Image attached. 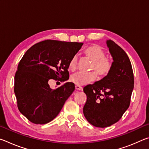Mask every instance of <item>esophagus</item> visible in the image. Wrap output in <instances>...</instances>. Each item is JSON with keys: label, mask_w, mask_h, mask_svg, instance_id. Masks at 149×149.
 <instances>
[{"label": "esophagus", "mask_w": 149, "mask_h": 149, "mask_svg": "<svg viewBox=\"0 0 149 149\" xmlns=\"http://www.w3.org/2000/svg\"><path fill=\"white\" fill-rule=\"evenodd\" d=\"M75 89L77 90V91H81V90H82V87L79 86V85H75Z\"/></svg>", "instance_id": "esophagus-1"}]
</instances>
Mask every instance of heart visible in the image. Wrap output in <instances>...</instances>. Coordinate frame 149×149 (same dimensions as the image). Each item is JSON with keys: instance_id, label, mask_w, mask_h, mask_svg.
I'll use <instances>...</instances> for the list:
<instances>
[{"instance_id": "obj_1", "label": "heart", "mask_w": 149, "mask_h": 149, "mask_svg": "<svg viewBox=\"0 0 149 149\" xmlns=\"http://www.w3.org/2000/svg\"><path fill=\"white\" fill-rule=\"evenodd\" d=\"M85 54L93 61L91 70H95L96 74L99 77H104L110 72L112 68V61L105 57V51L99 45H93L88 47L85 50ZM77 56L76 54L73 56L70 59L68 66L69 68L74 71L77 68ZM96 79V75L94 72H78L73 74L70 80L72 83L77 85H85L93 82Z\"/></svg>"}]
</instances>
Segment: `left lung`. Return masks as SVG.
I'll return each instance as SVG.
<instances>
[{
  "mask_svg": "<svg viewBox=\"0 0 149 149\" xmlns=\"http://www.w3.org/2000/svg\"><path fill=\"white\" fill-rule=\"evenodd\" d=\"M113 62L110 72L98 81L84 88L87 95L84 114L91 124L106 127L119 121L130 107L134 87L129 57L112 40L106 41Z\"/></svg>",
  "mask_w": 149,
  "mask_h": 149,
  "instance_id": "obj_1",
  "label": "left lung"
}]
</instances>
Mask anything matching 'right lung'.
Wrapping results in <instances>:
<instances>
[{"mask_svg":"<svg viewBox=\"0 0 149 149\" xmlns=\"http://www.w3.org/2000/svg\"><path fill=\"white\" fill-rule=\"evenodd\" d=\"M84 43L47 40L27 50L19 62L14 77V93L19 112L35 124L50 122L59 114L75 90L65 83L52 90L50 79H69L68 64Z\"/></svg>","mask_w":149,"mask_h":149,"instance_id":"obj_1","label":"right lung"}]
</instances>
